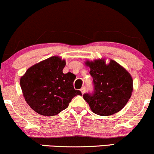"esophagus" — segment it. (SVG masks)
<instances>
[{
    "label": "esophagus",
    "instance_id": "1",
    "mask_svg": "<svg viewBox=\"0 0 154 154\" xmlns=\"http://www.w3.org/2000/svg\"><path fill=\"white\" fill-rule=\"evenodd\" d=\"M80 91H81V92H82V94L83 95V94H84L85 92V91H86V88H85V87H82V88H81Z\"/></svg>",
    "mask_w": 154,
    "mask_h": 154
}]
</instances>
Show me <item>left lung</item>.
Here are the masks:
<instances>
[{
  "instance_id": "1",
  "label": "left lung",
  "mask_w": 154,
  "mask_h": 154,
  "mask_svg": "<svg viewBox=\"0 0 154 154\" xmlns=\"http://www.w3.org/2000/svg\"><path fill=\"white\" fill-rule=\"evenodd\" d=\"M93 78L94 93L84 94V100L94 113L102 116L113 115L125 107L133 92V79L123 66L110 59L86 61Z\"/></svg>"
}]
</instances>
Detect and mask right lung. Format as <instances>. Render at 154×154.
<instances>
[{"mask_svg": "<svg viewBox=\"0 0 154 154\" xmlns=\"http://www.w3.org/2000/svg\"><path fill=\"white\" fill-rule=\"evenodd\" d=\"M66 61L58 56L49 57L31 66L20 79L23 95L28 105L37 113L54 116L65 110L76 95V76L63 73Z\"/></svg>", "mask_w": 154, "mask_h": 154, "instance_id": "obj_1", "label": "right lung"}]
</instances>
